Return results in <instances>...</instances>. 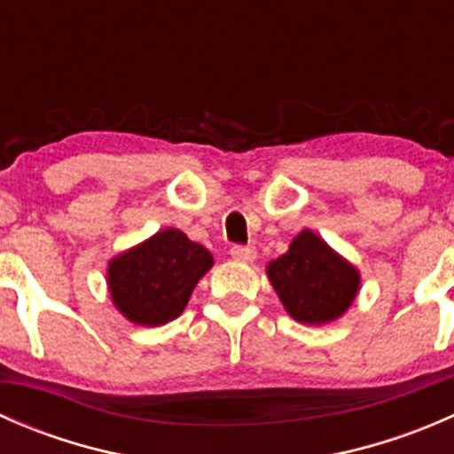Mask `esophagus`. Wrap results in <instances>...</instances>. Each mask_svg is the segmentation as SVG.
<instances>
[{
  "label": "esophagus",
  "instance_id": "esophagus-1",
  "mask_svg": "<svg viewBox=\"0 0 454 454\" xmlns=\"http://www.w3.org/2000/svg\"><path fill=\"white\" fill-rule=\"evenodd\" d=\"M231 254L235 261H241V263H250L254 261L256 256V248L254 246H232Z\"/></svg>",
  "mask_w": 454,
  "mask_h": 454
}]
</instances>
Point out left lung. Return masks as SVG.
Masks as SVG:
<instances>
[{"instance_id": "left-lung-1", "label": "left lung", "mask_w": 454, "mask_h": 454, "mask_svg": "<svg viewBox=\"0 0 454 454\" xmlns=\"http://www.w3.org/2000/svg\"><path fill=\"white\" fill-rule=\"evenodd\" d=\"M268 277L287 314L299 323L338 318L358 294L360 274L312 231H303L286 254L268 265Z\"/></svg>"}]
</instances>
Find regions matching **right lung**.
I'll use <instances>...</instances> for the list:
<instances>
[{
  "label": "right lung",
  "instance_id": "1",
  "mask_svg": "<svg viewBox=\"0 0 454 454\" xmlns=\"http://www.w3.org/2000/svg\"><path fill=\"white\" fill-rule=\"evenodd\" d=\"M210 265L204 246L167 228L109 263V292L131 323L158 327L182 314Z\"/></svg>",
  "mask_w": 454,
  "mask_h": 454
}]
</instances>
